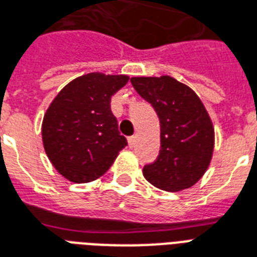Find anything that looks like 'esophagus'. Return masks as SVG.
Instances as JSON below:
<instances>
[{
    "label": "esophagus",
    "instance_id": "1",
    "mask_svg": "<svg viewBox=\"0 0 257 257\" xmlns=\"http://www.w3.org/2000/svg\"><path fill=\"white\" fill-rule=\"evenodd\" d=\"M135 143H136V136H131V138H128L129 147L134 148L135 147Z\"/></svg>",
    "mask_w": 257,
    "mask_h": 257
}]
</instances>
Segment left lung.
Returning <instances> with one entry per match:
<instances>
[{
  "label": "left lung",
  "instance_id": "8db88e82",
  "mask_svg": "<svg viewBox=\"0 0 257 257\" xmlns=\"http://www.w3.org/2000/svg\"><path fill=\"white\" fill-rule=\"evenodd\" d=\"M138 94L161 122V151L143 176L162 191L178 192L200 180L214 151V126L196 92L170 76L132 77Z\"/></svg>",
  "mask_w": 257,
  "mask_h": 257
}]
</instances>
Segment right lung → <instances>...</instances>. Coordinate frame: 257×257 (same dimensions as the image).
<instances>
[{
  "mask_svg": "<svg viewBox=\"0 0 257 257\" xmlns=\"http://www.w3.org/2000/svg\"><path fill=\"white\" fill-rule=\"evenodd\" d=\"M129 80L125 75L92 72L58 92L42 122V140L56 170L72 182H91L103 176L126 139L118 132L110 102Z\"/></svg>",
  "mask_w": 257,
  "mask_h": 257,
  "instance_id": "1",
  "label": "right lung"
}]
</instances>
